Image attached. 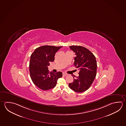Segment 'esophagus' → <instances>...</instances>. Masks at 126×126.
<instances>
[{
  "instance_id": "esophagus-1",
  "label": "esophagus",
  "mask_w": 126,
  "mask_h": 126,
  "mask_svg": "<svg viewBox=\"0 0 126 126\" xmlns=\"http://www.w3.org/2000/svg\"><path fill=\"white\" fill-rule=\"evenodd\" d=\"M63 75L64 76H67L68 74L67 73H63Z\"/></svg>"
}]
</instances>
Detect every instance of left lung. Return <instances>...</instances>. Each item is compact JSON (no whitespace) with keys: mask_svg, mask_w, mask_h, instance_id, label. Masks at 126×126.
I'll use <instances>...</instances> for the list:
<instances>
[{"mask_svg":"<svg viewBox=\"0 0 126 126\" xmlns=\"http://www.w3.org/2000/svg\"><path fill=\"white\" fill-rule=\"evenodd\" d=\"M69 47L76 54L74 65L79 72L78 77L74 76L73 82L69 83V86L74 91L81 93L90 87L96 77V59L93 53L84 47L74 45Z\"/></svg>","mask_w":126,"mask_h":126,"instance_id":"1","label":"left lung"}]
</instances>
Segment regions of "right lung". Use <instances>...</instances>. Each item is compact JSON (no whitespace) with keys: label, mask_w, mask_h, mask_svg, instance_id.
<instances>
[{"label":"right lung","mask_w":126,"mask_h":126,"mask_svg":"<svg viewBox=\"0 0 126 126\" xmlns=\"http://www.w3.org/2000/svg\"><path fill=\"white\" fill-rule=\"evenodd\" d=\"M62 47L43 46L37 48L30 58V76L34 84L40 89L47 91L55 87L63 74L50 72L48 66L55 60V54Z\"/></svg>","instance_id":"add662e5"}]
</instances>
